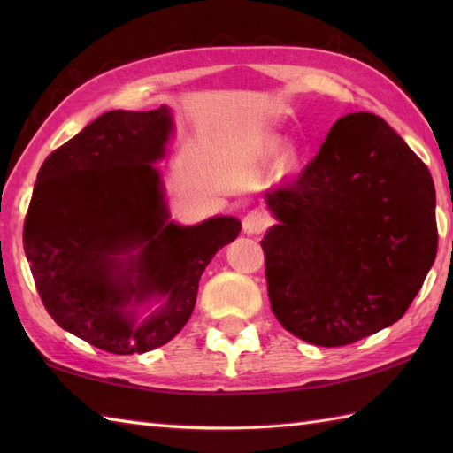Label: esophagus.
<instances>
[{"mask_svg": "<svg viewBox=\"0 0 453 453\" xmlns=\"http://www.w3.org/2000/svg\"><path fill=\"white\" fill-rule=\"evenodd\" d=\"M268 226H271V216H268V211L261 208L247 211V216L243 218V232L247 235L263 234Z\"/></svg>", "mask_w": 453, "mask_h": 453, "instance_id": "esophagus-1", "label": "esophagus"}]
</instances>
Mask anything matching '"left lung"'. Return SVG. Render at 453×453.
<instances>
[{"label": "left lung", "instance_id": "left-lung-1", "mask_svg": "<svg viewBox=\"0 0 453 453\" xmlns=\"http://www.w3.org/2000/svg\"><path fill=\"white\" fill-rule=\"evenodd\" d=\"M261 242L276 319L297 339L344 346L399 321L434 265L428 167L370 112L334 122L292 182L265 195Z\"/></svg>", "mask_w": 453, "mask_h": 453}]
</instances>
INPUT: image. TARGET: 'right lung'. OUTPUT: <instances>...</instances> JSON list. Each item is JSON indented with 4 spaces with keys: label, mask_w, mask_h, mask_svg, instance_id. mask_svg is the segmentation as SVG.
Returning <instances> with one entry per match:
<instances>
[{
    "label": "right lung",
    "mask_w": 453,
    "mask_h": 453,
    "mask_svg": "<svg viewBox=\"0 0 453 453\" xmlns=\"http://www.w3.org/2000/svg\"><path fill=\"white\" fill-rule=\"evenodd\" d=\"M173 114L111 111L38 171L23 247L52 319L112 354L169 342L190 319L198 282L242 232L234 216L169 219L161 173Z\"/></svg>",
    "instance_id": "1"
}]
</instances>
